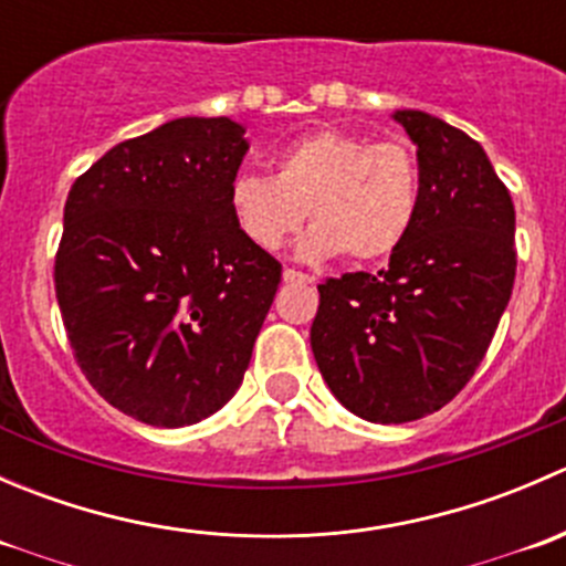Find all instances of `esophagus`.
Segmentation results:
<instances>
[{
  "label": "esophagus",
  "instance_id": "obj_1",
  "mask_svg": "<svg viewBox=\"0 0 566 566\" xmlns=\"http://www.w3.org/2000/svg\"><path fill=\"white\" fill-rule=\"evenodd\" d=\"M282 279L284 282H298V284H312L315 282V276H310V273H301V271H295V268H284L282 271Z\"/></svg>",
  "mask_w": 566,
  "mask_h": 566
}]
</instances>
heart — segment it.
<instances>
[{
	"mask_svg": "<svg viewBox=\"0 0 566 566\" xmlns=\"http://www.w3.org/2000/svg\"><path fill=\"white\" fill-rule=\"evenodd\" d=\"M421 172L402 142H373L323 128L273 156V177L243 172L230 186L238 230L262 251H279L304 224L298 256L353 262L386 260L416 221Z\"/></svg>",
	"mask_w": 566,
	"mask_h": 566,
	"instance_id": "obj_1",
	"label": "heart"
}]
</instances>
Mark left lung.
Masks as SVG:
<instances>
[{
  "label": "left lung",
  "instance_id": "left-lung-1",
  "mask_svg": "<svg viewBox=\"0 0 566 566\" xmlns=\"http://www.w3.org/2000/svg\"><path fill=\"white\" fill-rule=\"evenodd\" d=\"M419 210L378 273L319 284L312 353L350 413L402 424L441 410L482 364L515 284V205L479 142L416 108Z\"/></svg>",
  "mask_w": 566,
  "mask_h": 566
}]
</instances>
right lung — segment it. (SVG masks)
Wrapping results in <instances>:
<instances>
[{
  "mask_svg": "<svg viewBox=\"0 0 566 566\" xmlns=\"http://www.w3.org/2000/svg\"><path fill=\"white\" fill-rule=\"evenodd\" d=\"M243 134L230 117L172 119L114 145L67 193L54 287L73 356L145 424H197L230 402L282 282L232 219Z\"/></svg>",
  "mask_w": 566,
  "mask_h": 566,
  "instance_id": "right-lung-1",
  "label": "right lung"
}]
</instances>
